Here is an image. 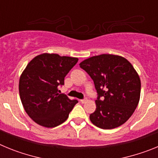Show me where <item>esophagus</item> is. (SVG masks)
<instances>
[{
	"mask_svg": "<svg viewBox=\"0 0 158 158\" xmlns=\"http://www.w3.org/2000/svg\"><path fill=\"white\" fill-rule=\"evenodd\" d=\"M80 101H81V104H84V103H85V102L87 101V99H86V98L82 99V100H81Z\"/></svg>",
	"mask_w": 158,
	"mask_h": 158,
	"instance_id": "34e87169",
	"label": "esophagus"
}]
</instances>
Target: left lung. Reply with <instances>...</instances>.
I'll use <instances>...</instances> for the list:
<instances>
[{"label": "left lung", "instance_id": "1", "mask_svg": "<svg viewBox=\"0 0 158 158\" xmlns=\"http://www.w3.org/2000/svg\"><path fill=\"white\" fill-rule=\"evenodd\" d=\"M80 67L91 77L98 95L96 111L89 115L91 122L105 130L126 123L139 104L141 93L140 78L131 62L104 54L84 60Z\"/></svg>", "mask_w": 158, "mask_h": 158}]
</instances>
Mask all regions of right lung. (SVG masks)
I'll use <instances>...</instances> for the list:
<instances>
[{
	"instance_id": "add662e5",
	"label": "right lung",
	"mask_w": 158,
	"mask_h": 158,
	"mask_svg": "<svg viewBox=\"0 0 158 158\" xmlns=\"http://www.w3.org/2000/svg\"><path fill=\"white\" fill-rule=\"evenodd\" d=\"M77 61V58L44 53L35 57L23 71L19 96L25 111L37 124L52 128L68 118L78 101L58 93V86L63 85L65 77Z\"/></svg>"
}]
</instances>
